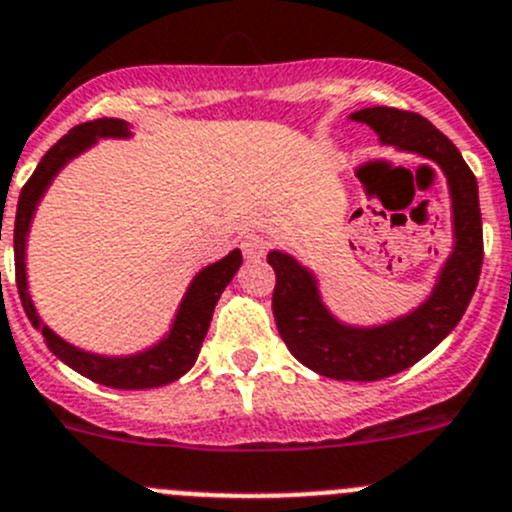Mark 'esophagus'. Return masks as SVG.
I'll list each match as a JSON object with an SVG mask.
<instances>
[{
  "label": "esophagus",
  "instance_id": "obj_1",
  "mask_svg": "<svg viewBox=\"0 0 512 512\" xmlns=\"http://www.w3.org/2000/svg\"><path fill=\"white\" fill-rule=\"evenodd\" d=\"M240 247H242V255H245L247 260H262L267 252L265 237L260 235H247L245 240L240 242Z\"/></svg>",
  "mask_w": 512,
  "mask_h": 512
}]
</instances>
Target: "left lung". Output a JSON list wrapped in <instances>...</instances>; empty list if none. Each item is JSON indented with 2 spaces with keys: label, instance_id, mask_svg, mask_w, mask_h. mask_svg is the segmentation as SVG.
Masks as SVG:
<instances>
[{
  "label": "left lung",
  "instance_id": "8db88e82",
  "mask_svg": "<svg viewBox=\"0 0 512 512\" xmlns=\"http://www.w3.org/2000/svg\"><path fill=\"white\" fill-rule=\"evenodd\" d=\"M350 119L367 124L380 145L435 162L448 182L453 212V250L430 295L410 312L380 325L337 320L322 300L320 282L310 267L290 252H267L277 277L272 315L287 350L317 375L372 382L413 367L455 330L480 280L483 220L475 175L458 147L428 119L393 107H365Z\"/></svg>",
  "mask_w": 512,
  "mask_h": 512
}]
</instances>
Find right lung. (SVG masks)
<instances>
[{"label":"right lung","mask_w":512,"mask_h":512,"mask_svg":"<svg viewBox=\"0 0 512 512\" xmlns=\"http://www.w3.org/2000/svg\"><path fill=\"white\" fill-rule=\"evenodd\" d=\"M132 124L124 119H94V122H84L74 130H69L47 155L37 165L34 175L29 177L27 185L22 187V195L17 202V217H14V270H17V290L19 300H22L24 312H27L29 322L34 330L42 332L44 342L49 350L77 370L79 375L89 377V380L107 385V388L117 390H150L170 385V382L180 380L192 365H195L197 355H200L202 340H205L207 330H210L212 312H215L217 300H220L222 290L232 282L242 265V252L232 250L230 255L222 260L212 262V265L202 267L192 282L187 285L185 297H182L180 307L175 312L170 330L155 342V345L145 347L132 355H99V352L82 350V347L72 345L39 317L37 307H34L32 295H29L27 282V237L29 227H32L34 212H37L39 202H42L44 192L54 182V177L82 152L97 145L99 140H130Z\"/></svg>","instance_id":"1"}]
</instances>
